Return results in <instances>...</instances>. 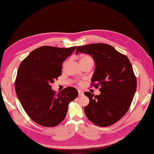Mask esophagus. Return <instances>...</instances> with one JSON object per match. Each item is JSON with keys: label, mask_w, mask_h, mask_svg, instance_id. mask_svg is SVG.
<instances>
[{"label": "esophagus", "mask_w": 154, "mask_h": 154, "mask_svg": "<svg viewBox=\"0 0 154 154\" xmlns=\"http://www.w3.org/2000/svg\"><path fill=\"white\" fill-rule=\"evenodd\" d=\"M78 93H79V96L80 97V96H82L84 95V92L82 91H78Z\"/></svg>", "instance_id": "obj_1"}]
</instances>
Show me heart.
Masks as SVG:
<instances>
[{"label":"heart","mask_w":154,"mask_h":154,"mask_svg":"<svg viewBox=\"0 0 154 154\" xmlns=\"http://www.w3.org/2000/svg\"><path fill=\"white\" fill-rule=\"evenodd\" d=\"M88 59H92V58L90 56L88 55H83L81 57H80V62H84V61H85V60H87ZM82 82H80V85H82Z\"/></svg>","instance_id":"b5f03b06"}]
</instances>
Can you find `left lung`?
Returning a JSON list of instances; mask_svg holds the SVG:
<instances>
[{
  "label": "left lung",
  "instance_id": "8db88e82",
  "mask_svg": "<svg viewBox=\"0 0 154 154\" xmlns=\"http://www.w3.org/2000/svg\"><path fill=\"white\" fill-rule=\"evenodd\" d=\"M78 52L92 57L96 67L92 85L100 87L101 92L99 95L84 92L90 101L84 107L87 118L100 127L116 123L128 111L137 88L130 60L114 47L103 43L79 46L76 54Z\"/></svg>",
  "mask_w": 154,
  "mask_h": 154
}]
</instances>
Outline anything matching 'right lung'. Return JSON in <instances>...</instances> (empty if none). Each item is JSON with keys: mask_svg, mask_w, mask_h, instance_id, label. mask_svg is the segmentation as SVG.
Wrapping results in <instances>:
<instances>
[{"mask_svg": "<svg viewBox=\"0 0 154 154\" xmlns=\"http://www.w3.org/2000/svg\"><path fill=\"white\" fill-rule=\"evenodd\" d=\"M75 48L42 46L20 64L15 92L24 110L37 124L47 127L59 125L66 116L69 103L77 97L74 87H66L56 94L51 85L61 75L63 62Z\"/></svg>", "mask_w": 154, "mask_h": 154, "instance_id": "obj_1", "label": "right lung"}]
</instances>
